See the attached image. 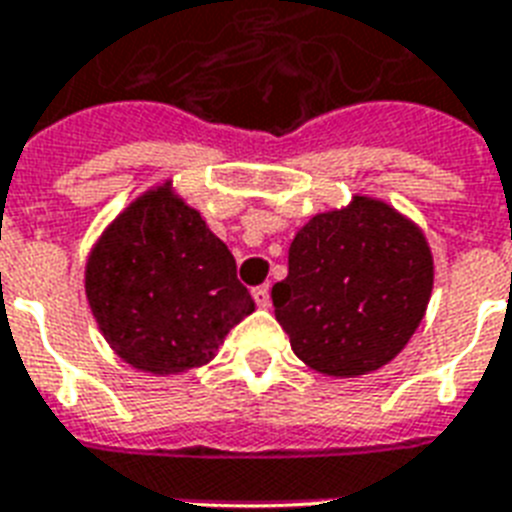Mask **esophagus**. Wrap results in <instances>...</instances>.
Masks as SVG:
<instances>
[{
  "mask_svg": "<svg viewBox=\"0 0 512 512\" xmlns=\"http://www.w3.org/2000/svg\"><path fill=\"white\" fill-rule=\"evenodd\" d=\"M253 299L259 307H269V285H259V288H253Z\"/></svg>",
  "mask_w": 512,
  "mask_h": 512,
  "instance_id": "1",
  "label": "esophagus"
}]
</instances>
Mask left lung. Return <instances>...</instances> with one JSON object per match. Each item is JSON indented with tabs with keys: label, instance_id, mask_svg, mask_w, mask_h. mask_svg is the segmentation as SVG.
<instances>
[{
	"label": "left lung",
	"instance_id": "left-lung-1",
	"mask_svg": "<svg viewBox=\"0 0 512 512\" xmlns=\"http://www.w3.org/2000/svg\"><path fill=\"white\" fill-rule=\"evenodd\" d=\"M430 291L425 235L390 205L355 197L296 232L272 304L296 358L320 374L360 376L406 347Z\"/></svg>",
	"mask_w": 512,
	"mask_h": 512
}]
</instances>
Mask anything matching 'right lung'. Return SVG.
I'll list each match as a JSON object with an SVG mask.
<instances>
[{
  "label": "right lung",
  "mask_w": 512,
  "mask_h": 512,
  "mask_svg": "<svg viewBox=\"0 0 512 512\" xmlns=\"http://www.w3.org/2000/svg\"><path fill=\"white\" fill-rule=\"evenodd\" d=\"M85 293L106 342L149 374L208 363L253 312L235 256L168 184L106 229L87 259Z\"/></svg>",
  "instance_id": "right-lung-1"
}]
</instances>
